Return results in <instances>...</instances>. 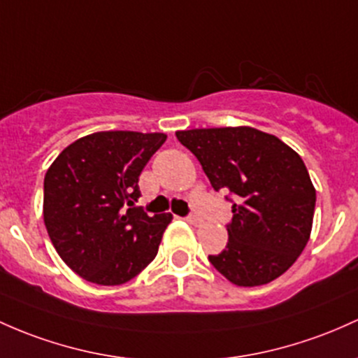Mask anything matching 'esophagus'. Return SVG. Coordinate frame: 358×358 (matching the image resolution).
<instances>
[{
    "mask_svg": "<svg viewBox=\"0 0 358 358\" xmlns=\"http://www.w3.org/2000/svg\"><path fill=\"white\" fill-rule=\"evenodd\" d=\"M187 222L192 224V226H199L200 224V219L197 217V215H188L187 217Z\"/></svg>",
    "mask_w": 358,
    "mask_h": 358,
    "instance_id": "34e87169",
    "label": "esophagus"
}]
</instances>
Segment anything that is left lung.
<instances>
[{"mask_svg": "<svg viewBox=\"0 0 358 358\" xmlns=\"http://www.w3.org/2000/svg\"><path fill=\"white\" fill-rule=\"evenodd\" d=\"M202 164L214 190L236 197L227 245L209 255L214 268L239 287L268 284L287 272L308 245L316 190L301 156L253 127L176 132Z\"/></svg>", "mask_w": 358, "mask_h": 358, "instance_id": "1", "label": "left lung"}]
</instances>
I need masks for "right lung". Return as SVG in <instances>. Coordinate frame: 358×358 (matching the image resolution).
<instances>
[{
    "mask_svg": "<svg viewBox=\"0 0 358 358\" xmlns=\"http://www.w3.org/2000/svg\"><path fill=\"white\" fill-rule=\"evenodd\" d=\"M164 141L163 132H95L69 144L47 170V233L85 280L125 284L155 260L173 215L149 217L134 203L141 171Z\"/></svg>",
    "mask_w": 358,
    "mask_h": 358,
    "instance_id": "right-lung-1",
    "label": "right lung"
}]
</instances>
